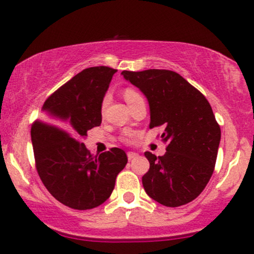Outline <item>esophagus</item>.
Listing matches in <instances>:
<instances>
[{
  "label": "esophagus",
  "instance_id": "obj_1",
  "mask_svg": "<svg viewBox=\"0 0 254 254\" xmlns=\"http://www.w3.org/2000/svg\"><path fill=\"white\" fill-rule=\"evenodd\" d=\"M138 156V154L137 153H133V151H127V159L129 160H132L135 159V157Z\"/></svg>",
  "mask_w": 254,
  "mask_h": 254
}]
</instances>
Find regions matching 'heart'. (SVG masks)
<instances>
[{
  "mask_svg": "<svg viewBox=\"0 0 254 254\" xmlns=\"http://www.w3.org/2000/svg\"><path fill=\"white\" fill-rule=\"evenodd\" d=\"M123 95H124V99H125V100H127V104L133 103V101L137 100V99L141 98V94H139V93L137 92V90L132 89V88H125ZM106 104H107V98H105L104 100H103V104H101V107H103V109H105Z\"/></svg>",
  "mask_w": 254,
  "mask_h": 254,
  "instance_id": "obj_1",
  "label": "heart"
}]
</instances>
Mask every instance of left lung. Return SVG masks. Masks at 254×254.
I'll return each mask as SVG.
<instances>
[{"label":"left lung","instance_id":"1","mask_svg":"<svg viewBox=\"0 0 254 254\" xmlns=\"http://www.w3.org/2000/svg\"><path fill=\"white\" fill-rule=\"evenodd\" d=\"M147 97L149 127H164V156L145 151L149 171L142 177L147 194L171 208L192 202L209 183L216 164L220 125L205 97L176 71H122Z\"/></svg>","mask_w":254,"mask_h":254}]
</instances>
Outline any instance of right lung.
Instances as JSON below:
<instances>
[{
  "mask_svg": "<svg viewBox=\"0 0 254 254\" xmlns=\"http://www.w3.org/2000/svg\"><path fill=\"white\" fill-rule=\"evenodd\" d=\"M116 71L101 65L78 72L46 99L43 119L32 124L38 174L52 196L71 209L103 204L127 162L121 148L93 156L81 141L101 124V104Z\"/></svg>",
  "mask_w": 254,
  "mask_h": 254,
  "instance_id": "1",
  "label": "right lung"
}]
</instances>
